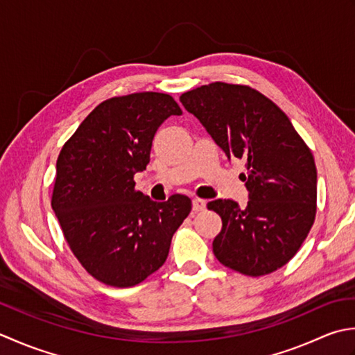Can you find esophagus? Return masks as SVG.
<instances>
[{
  "instance_id": "34e87169",
  "label": "esophagus",
  "mask_w": 355,
  "mask_h": 355,
  "mask_svg": "<svg viewBox=\"0 0 355 355\" xmlns=\"http://www.w3.org/2000/svg\"><path fill=\"white\" fill-rule=\"evenodd\" d=\"M205 207H207V202H205L204 199H199V198L193 199V211H194V213L204 211Z\"/></svg>"
}]
</instances>
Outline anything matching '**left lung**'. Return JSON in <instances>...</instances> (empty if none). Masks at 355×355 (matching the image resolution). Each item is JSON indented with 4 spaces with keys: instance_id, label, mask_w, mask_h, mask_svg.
Listing matches in <instances>:
<instances>
[{
    "instance_id": "obj_1",
    "label": "left lung",
    "mask_w": 355,
    "mask_h": 355,
    "mask_svg": "<svg viewBox=\"0 0 355 355\" xmlns=\"http://www.w3.org/2000/svg\"><path fill=\"white\" fill-rule=\"evenodd\" d=\"M228 157L245 162V208L216 199L222 219L213 252L222 265L259 277L286 265L302 247L317 211V168L309 147L280 108L250 85L211 83L180 95Z\"/></svg>"
}]
</instances>
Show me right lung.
I'll list each match as a JSON object with an SVG mask.
<instances>
[{"instance_id": "right-lung-1", "label": "right lung", "mask_w": 355, "mask_h": 355, "mask_svg": "<svg viewBox=\"0 0 355 355\" xmlns=\"http://www.w3.org/2000/svg\"><path fill=\"white\" fill-rule=\"evenodd\" d=\"M171 114L182 110L167 93L105 99L58 156L52 208L79 263L105 285L135 286L161 268L191 211L184 194L155 202L135 190L133 178L147 168L153 137Z\"/></svg>"}]
</instances>
